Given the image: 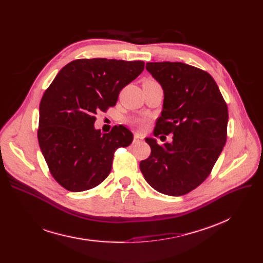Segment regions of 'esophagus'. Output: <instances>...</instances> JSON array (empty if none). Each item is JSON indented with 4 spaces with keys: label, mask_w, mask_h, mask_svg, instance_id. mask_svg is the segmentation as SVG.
<instances>
[{
    "label": "esophagus",
    "mask_w": 263,
    "mask_h": 263,
    "mask_svg": "<svg viewBox=\"0 0 263 263\" xmlns=\"http://www.w3.org/2000/svg\"><path fill=\"white\" fill-rule=\"evenodd\" d=\"M143 141V136L141 134H137L135 133L134 134V139H133V143L137 144V143H141Z\"/></svg>",
    "instance_id": "34e87169"
}]
</instances>
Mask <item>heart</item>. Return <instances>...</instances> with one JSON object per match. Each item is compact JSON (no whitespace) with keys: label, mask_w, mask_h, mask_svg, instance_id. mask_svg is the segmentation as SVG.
Returning a JSON list of instances; mask_svg holds the SVG:
<instances>
[{"label":"heart","mask_w":263,"mask_h":263,"mask_svg":"<svg viewBox=\"0 0 263 263\" xmlns=\"http://www.w3.org/2000/svg\"><path fill=\"white\" fill-rule=\"evenodd\" d=\"M131 123H132L133 127H135L137 129H143L145 127V124H146V120L143 119V118H135L131 121Z\"/></svg>","instance_id":"heart-1"}]
</instances>
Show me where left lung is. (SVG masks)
Masks as SVG:
<instances>
[{"mask_svg":"<svg viewBox=\"0 0 263 263\" xmlns=\"http://www.w3.org/2000/svg\"><path fill=\"white\" fill-rule=\"evenodd\" d=\"M146 69L164 92L154 134L174 136L163 146L146 137L151 154L141 161L140 168L156 191L181 196L205 180L222 153L227 104L213 78L201 69L180 62L147 63Z\"/></svg>","mask_w":263,"mask_h":263,"instance_id":"8db88e82","label":"left lung"}]
</instances>
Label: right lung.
<instances>
[{"instance_id":"add662e5","label":"right lung","mask_w":263,"mask_h":263,"mask_svg":"<svg viewBox=\"0 0 263 263\" xmlns=\"http://www.w3.org/2000/svg\"><path fill=\"white\" fill-rule=\"evenodd\" d=\"M142 61L76 60L55 77L39 104L38 143L63 187L82 192L100 184L114 151L133 141L122 124L108 133L95 128L96 114L116 104L119 91L144 70Z\"/></svg>"}]
</instances>
